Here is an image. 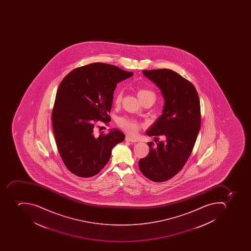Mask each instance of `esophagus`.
Masks as SVG:
<instances>
[{
  "mask_svg": "<svg viewBox=\"0 0 251 251\" xmlns=\"http://www.w3.org/2000/svg\"><path fill=\"white\" fill-rule=\"evenodd\" d=\"M126 140L127 141H130V142H137V140H136V139L133 138V137L129 136V135H127V136H126Z\"/></svg>",
  "mask_w": 251,
  "mask_h": 251,
  "instance_id": "obj_1",
  "label": "esophagus"
}]
</instances>
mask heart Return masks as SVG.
Masks as SVG:
<instances>
[{"instance_id":"obj_1","label":"heart","mask_w":251,"mask_h":251,"mask_svg":"<svg viewBox=\"0 0 251 251\" xmlns=\"http://www.w3.org/2000/svg\"><path fill=\"white\" fill-rule=\"evenodd\" d=\"M123 92L117 91L115 94V105L120 104L121 102L123 100ZM137 97L140 101L146 99L149 97H154L155 98V95L153 92L151 91L149 89H140L137 91ZM119 126L124 129L125 131L129 132L131 134H136V132L140 130V127H141V123H139L138 121L135 120L130 118H123L119 121Z\"/></svg>"}]
</instances>
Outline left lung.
<instances>
[{
	"label": "left lung",
	"mask_w": 251,
	"mask_h": 251,
	"mask_svg": "<svg viewBox=\"0 0 251 251\" xmlns=\"http://www.w3.org/2000/svg\"><path fill=\"white\" fill-rule=\"evenodd\" d=\"M142 72L159 88L165 103L162 115L146 132L156 145L148 143L150 151L140 159L139 168L152 181H166L180 172L192 154L201 126L200 97L193 84L175 71Z\"/></svg>",
	"instance_id": "left-lung-1"
}]
</instances>
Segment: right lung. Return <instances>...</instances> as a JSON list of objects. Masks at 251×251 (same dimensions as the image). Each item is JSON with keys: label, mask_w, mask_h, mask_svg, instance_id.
Here are the masks:
<instances>
[{"label": "right lung", "mask_w": 251, "mask_h": 251, "mask_svg": "<svg viewBox=\"0 0 251 251\" xmlns=\"http://www.w3.org/2000/svg\"><path fill=\"white\" fill-rule=\"evenodd\" d=\"M133 73L117 66L93 63L71 71L59 84L51 122L55 143L63 163L72 174L91 177L111 158L112 148L125 134L117 128L104 134L95 131L99 122H111L117 84Z\"/></svg>", "instance_id": "obj_1"}]
</instances>
